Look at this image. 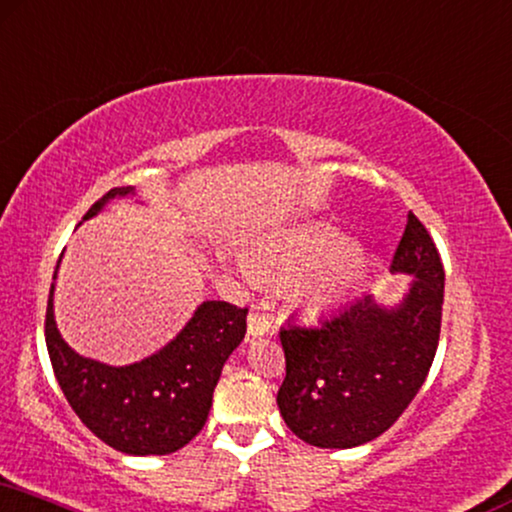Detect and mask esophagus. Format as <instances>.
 <instances>
[{
	"label": "esophagus",
	"mask_w": 512,
	"mask_h": 512,
	"mask_svg": "<svg viewBox=\"0 0 512 512\" xmlns=\"http://www.w3.org/2000/svg\"><path fill=\"white\" fill-rule=\"evenodd\" d=\"M270 327H272V322H270V317L265 315V313H251L247 317V331H249L251 338L265 336L270 331Z\"/></svg>",
	"instance_id": "1"
}]
</instances>
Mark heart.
<instances>
[{
  "mask_svg": "<svg viewBox=\"0 0 512 512\" xmlns=\"http://www.w3.org/2000/svg\"><path fill=\"white\" fill-rule=\"evenodd\" d=\"M242 272L272 280H294V301L308 313H329L348 303L371 272L369 254L353 249L345 232L327 223H303L277 232L256 251L254 265L242 261Z\"/></svg>",
  "mask_w": 512,
  "mask_h": 512,
  "instance_id": "heart-1",
  "label": "heart"
}]
</instances>
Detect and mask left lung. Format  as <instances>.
I'll return each mask as SVG.
<instances>
[{
  "label": "left lung",
  "instance_id": "left-lung-1",
  "mask_svg": "<svg viewBox=\"0 0 512 512\" xmlns=\"http://www.w3.org/2000/svg\"><path fill=\"white\" fill-rule=\"evenodd\" d=\"M390 270L411 277L397 303L367 294L315 327L280 331L287 376L277 407L313 447L350 449L383 435L426 381L440 341L444 268L411 211Z\"/></svg>",
  "mask_w": 512,
  "mask_h": 512
}]
</instances>
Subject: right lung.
<instances>
[{"label": "right lung", "instance_id": "add662e5", "mask_svg": "<svg viewBox=\"0 0 512 512\" xmlns=\"http://www.w3.org/2000/svg\"><path fill=\"white\" fill-rule=\"evenodd\" d=\"M129 195H136L134 185L112 188L82 221L101 214L110 199ZM53 289L56 282L46 305V348L58 386L84 426L131 456H164L185 447L207 423L223 364L247 334V308L225 301L199 303L164 348L141 362L112 367L75 353L63 341L53 315Z\"/></svg>", "mask_w": 512, "mask_h": 512}]
</instances>
